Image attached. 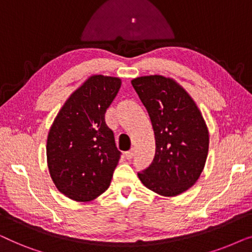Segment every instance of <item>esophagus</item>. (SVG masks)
I'll use <instances>...</instances> for the list:
<instances>
[{"mask_svg": "<svg viewBox=\"0 0 252 252\" xmlns=\"http://www.w3.org/2000/svg\"><path fill=\"white\" fill-rule=\"evenodd\" d=\"M125 157L126 159H132V158L134 157V149H130L129 151H127V153H125Z\"/></svg>", "mask_w": 252, "mask_h": 252, "instance_id": "esophagus-1", "label": "esophagus"}]
</instances>
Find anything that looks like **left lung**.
Masks as SVG:
<instances>
[{
    "label": "left lung",
    "instance_id": "8db88e82",
    "mask_svg": "<svg viewBox=\"0 0 252 252\" xmlns=\"http://www.w3.org/2000/svg\"><path fill=\"white\" fill-rule=\"evenodd\" d=\"M147 109L156 151L137 173L141 182L161 196H177L197 181L209 151V130L197 105L173 79L148 75L132 80Z\"/></svg>",
    "mask_w": 252,
    "mask_h": 252
}]
</instances>
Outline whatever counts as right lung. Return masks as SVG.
<instances>
[{
  "label": "right lung",
  "instance_id": "obj_1",
  "mask_svg": "<svg viewBox=\"0 0 252 252\" xmlns=\"http://www.w3.org/2000/svg\"><path fill=\"white\" fill-rule=\"evenodd\" d=\"M122 80L92 75L65 102L48 134L50 177L62 194L92 201L109 188L122 153L105 123V111Z\"/></svg>",
  "mask_w": 252,
  "mask_h": 252
}]
</instances>
